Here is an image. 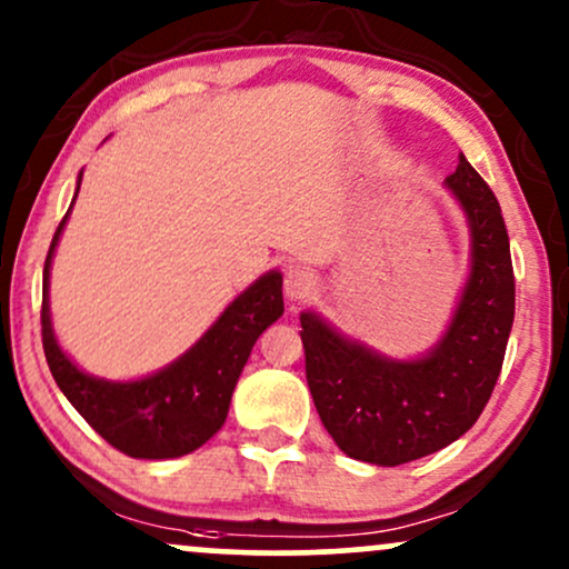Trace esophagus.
<instances>
[{
  "label": "esophagus",
  "mask_w": 569,
  "mask_h": 569,
  "mask_svg": "<svg viewBox=\"0 0 569 569\" xmlns=\"http://www.w3.org/2000/svg\"><path fill=\"white\" fill-rule=\"evenodd\" d=\"M283 286H286V297L293 299V302H299V299H307L318 289V276L312 270H307V267H293V270L286 272Z\"/></svg>",
  "instance_id": "1"
}]
</instances>
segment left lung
I'll return each instance as SVG.
<instances>
[{"mask_svg":"<svg viewBox=\"0 0 569 569\" xmlns=\"http://www.w3.org/2000/svg\"><path fill=\"white\" fill-rule=\"evenodd\" d=\"M447 184L471 224V278L441 342L388 361L302 312L305 375L323 428L348 457L403 466L460 439L485 411L513 326V264L500 202L466 158Z\"/></svg>","mask_w":569,"mask_h":569,"instance_id":"8db88e82","label":"left lung"}]
</instances>
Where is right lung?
<instances>
[{
  "instance_id": "add662e5",
  "label": "right lung",
  "mask_w": 569,
  "mask_h": 569,
  "mask_svg": "<svg viewBox=\"0 0 569 569\" xmlns=\"http://www.w3.org/2000/svg\"><path fill=\"white\" fill-rule=\"evenodd\" d=\"M67 219L69 213L58 224L44 259L42 312H39L42 348L53 380L71 407L88 420V426L122 455L141 457V460H168V457L194 452L224 426L232 390L251 356L253 342L267 326L283 316V278L280 272H267L264 278H259L221 312L219 321L202 335L192 350H187L179 361L158 375L136 382L98 380L63 356L50 326V259Z\"/></svg>"
}]
</instances>
